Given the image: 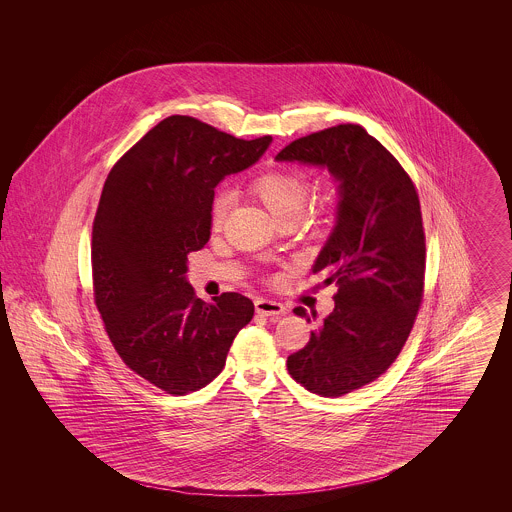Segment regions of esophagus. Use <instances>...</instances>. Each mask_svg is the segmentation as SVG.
<instances>
[{
    "mask_svg": "<svg viewBox=\"0 0 512 512\" xmlns=\"http://www.w3.org/2000/svg\"><path fill=\"white\" fill-rule=\"evenodd\" d=\"M255 311L263 317H280V315H286V307L278 301H270V299H257L255 301Z\"/></svg>",
    "mask_w": 512,
    "mask_h": 512,
    "instance_id": "34e87169",
    "label": "esophagus"
}]
</instances>
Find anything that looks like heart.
<instances>
[{
    "label": "heart",
    "mask_w": 512,
    "mask_h": 512,
    "mask_svg": "<svg viewBox=\"0 0 512 512\" xmlns=\"http://www.w3.org/2000/svg\"><path fill=\"white\" fill-rule=\"evenodd\" d=\"M253 194L257 195L274 219L297 220L305 211L309 199V182L303 174L288 171H272L259 176L251 184ZM230 194L220 192L211 205V224L215 230L222 228L228 209H230Z\"/></svg>",
    "instance_id": "heart-1"
}]
</instances>
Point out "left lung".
Returning a JSON list of instances; mask_svg holds the SVG:
<instances>
[{"label":"left lung","instance_id":"1","mask_svg":"<svg viewBox=\"0 0 512 512\" xmlns=\"http://www.w3.org/2000/svg\"><path fill=\"white\" fill-rule=\"evenodd\" d=\"M276 161L328 167L340 180L338 222L313 265L338 286L336 307L288 357L295 382L340 397L380 378L413 330L426 270L420 201L411 176L359 124L303 136Z\"/></svg>","mask_w":512,"mask_h":512}]
</instances>
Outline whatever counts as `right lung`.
<instances>
[{
  "instance_id": "right-lung-1",
  "label": "right lung",
  "mask_w": 512,
  "mask_h": 512,
  "mask_svg": "<svg viewBox=\"0 0 512 512\" xmlns=\"http://www.w3.org/2000/svg\"><path fill=\"white\" fill-rule=\"evenodd\" d=\"M270 136L240 140L186 115L153 126L109 172L92 226L94 301L122 363L171 395L213 382L253 301L205 303L188 255L211 238L215 186L253 165Z\"/></svg>"
}]
</instances>
